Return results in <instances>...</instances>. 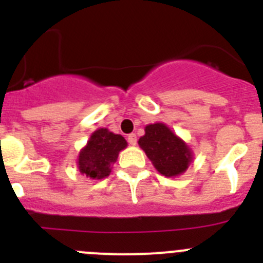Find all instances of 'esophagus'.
<instances>
[{"instance_id": "esophagus-1", "label": "esophagus", "mask_w": 263, "mask_h": 263, "mask_svg": "<svg viewBox=\"0 0 263 263\" xmlns=\"http://www.w3.org/2000/svg\"><path fill=\"white\" fill-rule=\"evenodd\" d=\"M127 142H129L132 146L136 145V143H137V136H136V134H134V133L129 134V136H127Z\"/></svg>"}]
</instances>
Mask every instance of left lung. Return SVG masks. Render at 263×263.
Instances as JSON below:
<instances>
[{"label":"left lung","mask_w":263,"mask_h":263,"mask_svg":"<svg viewBox=\"0 0 263 263\" xmlns=\"http://www.w3.org/2000/svg\"><path fill=\"white\" fill-rule=\"evenodd\" d=\"M138 143L164 176L180 175L192 159L191 150L164 124L147 125Z\"/></svg>","instance_id":"1"}]
</instances>
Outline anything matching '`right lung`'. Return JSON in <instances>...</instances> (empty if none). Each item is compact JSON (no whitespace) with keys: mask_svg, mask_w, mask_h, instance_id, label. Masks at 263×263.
Instances as JSON below:
<instances>
[{"mask_svg":"<svg viewBox=\"0 0 263 263\" xmlns=\"http://www.w3.org/2000/svg\"><path fill=\"white\" fill-rule=\"evenodd\" d=\"M126 146V141L120 134L110 133L104 127L96 130L79 155L80 173L92 179L105 178L110 174V167L117 159L118 153Z\"/></svg>","mask_w":263,"mask_h":263,"instance_id":"obj_1","label":"right lung"}]
</instances>
